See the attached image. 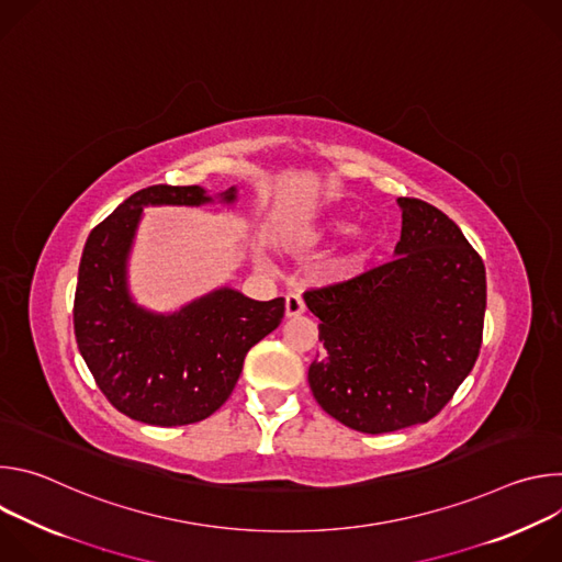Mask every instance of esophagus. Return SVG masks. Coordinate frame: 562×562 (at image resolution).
<instances>
[{
    "mask_svg": "<svg viewBox=\"0 0 562 562\" xmlns=\"http://www.w3.org/2000/svg\"><path fill=\"white\" fill-rule=\"evenodd\" d=\"M304 313V300L295 293H289L284 300V315L286 317H297Z\"/></svg>",
    "mask_w": 562,
    "mask_h": 562,
    "instance_id": "obj_1",
    "label": "esophagus"
}]
</instances>
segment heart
<instances>
[{
	"mask_svg": "<svg viewBox=\"0 0 562 562\" xmlns=\"http://www.w3.org/2000/svg\"><path fill=\"white\" fill-rule=\"evenodd\" d=\"M353 222L349 217H342V215H334V217H327L323 222H317L313 228H308L304 235H302V245H331L334 239L347 235L351 231ZM367 254H369V247H367V239L362 235H358L353 239L351 249L340 256V260L336 262V271L338 276H351L356 273L362 262L367 260Z\"/></svg>",
	"mask_w": 562,
	"mask_h": 562,
	"instance_id": "heart-1",
	"label": "heart"
}]
</instances>
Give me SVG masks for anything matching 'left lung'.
<instances>
[{
  "instance_id": "obj_1",
  "label": "left lung",
  "mask_w": 562,
  "mask_h": 562,
  "mask_svg": "<svg viewBox=\"0 0 562 562\" xmlns=\"http://www.w3.org/2000/svg\"><path fill=\"white\" fill-rule=\"evenodd\" d=\"M397 206L403 231L389 265L304 293L323 345L308 367L313 397L362 434L431 420L483 342V260L436 206L412 198Z\"/></svg>"
}]
</instances>
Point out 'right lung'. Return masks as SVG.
<instances>
[{"instance_id": "1", "label": "right lung", "mask_w": 562, "mask_h": 562, "mask_svg": "<svg viewBox=\"0 0 562 562\" xmlns=\"http://www.w3.org/2000/svg\"><path fill=\"white\" fill-rule=\"evenodd\" d=\"M235 206L237 187H148L124 200L85 245L75 291V338L98 386L124 416L193 425L231 395L254 345L278 329L284 297L254 300L217 286L176 311H150L131 293V254L146 206Z\"/></svg>"}]
</instances>
